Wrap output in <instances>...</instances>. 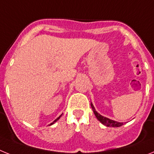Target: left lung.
Masks as SVG:
<instances>
[{
  "label": "left lung",
  "mask_w": 154,
  "mask_h": 154,
  "mask_svg": "<svg viewBox=\"0 0 154 154\" xmlns=\"http://www.w3.org/2000/svg\"><path fill=\"white\" fill-rule=\"evenodd\" d=\"M91 106H92V110H93V112L95 114V116H96L98 120L102 123V124L105 125L106 126H109V127H119V126H123V123H119V122H117V121H114L112 119H110L107 117H105L103 116L100 115L99 112H97V111L96 110L95 107H94L93 104L91 103Z\"/></svg>",
  "instance_id": "obj_1"
}]
</instances>
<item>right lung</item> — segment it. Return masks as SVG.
<instances>
[{
	"mask_svg": "<svg viewBox=\"0 0 154 154\" xmlns=\"http://www.w3.org/2000/svg\"><path fill=\"white\" fill-rule=\"evenodd\" d=\"M62 115H61V116H58V118H57V119H55V120L53 121V123H51V124H50V126H51V125H52V124H54V123H55V122H57V121H58V119H60V117H61V116H62Z\"/></svg>",
	"mask_w": 154,
	"mask_h": 154,
	"instance_id": "1",
	"label": "right lung"
}]
</instances>
